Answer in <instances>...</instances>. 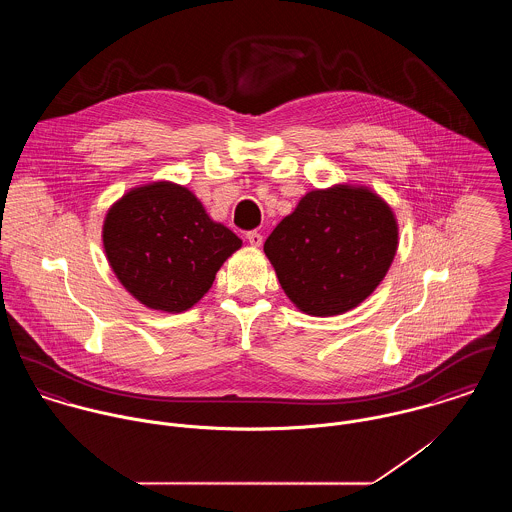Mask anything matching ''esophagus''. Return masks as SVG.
Returning <instances> with one entry per match:
<instances>
[{"instance_id":"1","label":"esophagus","mask_w":512,"mask_h":512,"mask_svg":"<svg viewBox=\"0 0 512 512\" xmlns=\"http://www.w3.org/2000/svg\"><path fill=\"white\" fill-rule=\"evenodd\" d=\"M246 240H248L250 246L258 248L262 244V234L258 230H250V232H246Z\"/></svg>"}]
</instances>
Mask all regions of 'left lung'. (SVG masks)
<instances>
[{"label":"left lung","instance_id":"left-lung-1","mask_svg":"<svg viewBox=\"0 0 512 512\" xmlns=\"http://www.w3.org/2000/svg\"><path fill=\"white\" fill-rule=\"evenodd\" d=\"M398 250V220L370 187L337 183L305 193L264 252L293 305L313 317L361 305Z\"/></svg>","mask_w":512,"mask_h":512}]
</instances>
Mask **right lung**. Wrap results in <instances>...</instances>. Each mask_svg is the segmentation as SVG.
<instances>
[{
    "label": "right lung",
    "mask_w": 512,
    "mask_h": 512,
    "mask_svg": "<svg viewBox=\"0 0 512 512\" xmlns=\"http://www.w3.org/2000/svg\"><path fill=\"white\" fill-rule=\"evenodd\" d=\"M102 246L126 292L149 309L183 313L211 290L242 240L211 219L187 187L151 181L108 209Z\"/></svg>",
    "instance_id": "add662e5"
}]
</instances>
